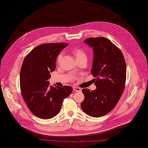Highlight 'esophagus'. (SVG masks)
I'll return each instance as SVG.
<instances>
[{"label": "esophagus", "mask_w": 148, "mask_h": 148, "mask_svg": "<svg viewBox=\"0 0 148 148\" xmlns=\"http://www.w3.org/2000/svg\"><path fill=\"white\" fill-rule=\"evenodd\" d=\"M73 90H74V91H77V92H79V91H82L81 88H79L78 87H73Z\"/></svg>", "instance_id": "esophagus-1"}]
</instances>
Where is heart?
Here are the masks:
<instances>
[{
  "label": "heart",
  "instance_id": "1",
  "mask_svg": "<svg viewBox=\"0 0 148 148\" xmlns=\"http://www.w3.org/2000/svg\"><path fill=\"white\" fill-rule=\"evenodd\" d=\"M72 52L77 60H79L80 59H82L84 58H87V55L85 51L80 48H73ZM62 53H60L57 57V62H60L61 61L62 58Z\"/></svg>",
  "mask_w": 148,
  "mask_h": 148
}]
</instances>
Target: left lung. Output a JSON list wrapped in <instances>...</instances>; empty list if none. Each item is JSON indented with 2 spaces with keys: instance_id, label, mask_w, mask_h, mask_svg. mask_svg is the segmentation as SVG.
<instances>
[{
  "instance_id": "8db88e82",
  "label": "left lung",
  "mask_w": 148,
  "mask_h": 148,
  "mask_svg": "<svg viewBox=\"0 0 148 148\" xmlns=\"http://www.w3.org/2000/svg\"><path fill=\"white\" fill-rule=\"evenodd\" d=\"M84 42L93 50L91 73L96 78V89L82 90L84 100L81 107L88 116L99 117L111 112L122 96L126 82V62L122 52L108 39L89 38Z\"/></svg>"
}]
</instances>
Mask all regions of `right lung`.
<instances>
[{
	"instance_id": "add662e5",
	"label": "right lung",
	"mask_w": 148,
	"mask_h": 148,
	"mask_svg": "<svg viewBox=\"0 0 148 148\" xmlns=\"http://www.w3.org/2000/svg\"><path fill=\"white\" fill-rule=\"evenodd\" d=\"M69 44H44L26 56L20 72V86L24 101L36 117L48 119L60 112L63 100L73 91L71 86H49L50 73L55 70L60 52Z\"/></svg>"
}]
</instances>
